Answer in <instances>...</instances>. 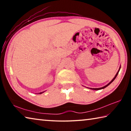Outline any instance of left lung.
Masks as SVG:
<instances>
[{
	"instance_id": "obj_1",
	"label": "left lung",
	"mask_w": 131,
	"mask_h": 131,
	"mask_svg": "<svg viewBox=\"0 0 131 131\" xmlns=\"http://www.w3.org/2000/svg\"><path fill=\"white\" fill-rule=\"evenodd\" d=\"M120 68H121V67H119V70L118 71V72H117V74H116V76H115V77H114V78H113V80H112V81H111L110 82V83H108V84H107V85H105V86H104V87H101V88H90V89H91V90H101V89H103V88H106V87H107V86H108V85H109V84H111V83H112V82H113V81L114 80V79L116 78V77H117V74H118V72H119V70H120Z\"/></svg>"
}]
</instances>
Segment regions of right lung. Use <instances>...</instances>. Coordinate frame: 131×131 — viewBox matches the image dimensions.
Returning <instances> with one entry per match:
<instances>
[{"label":"right lung","instance_id":"add662e5","mask_svg":"<svg viewBox=\"0 0 131 131\" xmlns=\"http://www.w3.org/2000/svg\"><path fill=\"white\" fill-rule=\"evenodd\" d=\"M41 93H43V92H40V94H41Z\"/></svg>","mask_w":131,"mask_h":131}]
</instances>
